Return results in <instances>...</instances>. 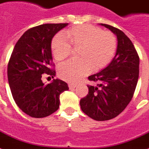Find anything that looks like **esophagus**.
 <instances>
[{
	"label": "esophagus",
	"mask_w": 149,
	"mask_h": 149,
	"mask_svg": "<svg viewBox=\"0 0 149 149\" xmlns=\"http://www.w3.org/2000/svg\"><path fill=\"white\" fill-rule=\"evenodd\" d=\"M68 87L70 89H74L76 87V85H74V84H68Z\"/></svg>",
	"instance_id": "obj_1"
}]
</instances>
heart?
Wrapping results in <instances>:
<instances>
[{
  "mask_svg": "<svg viewBox=\"0 0 149 149\" xmlns=\"http://www.w3.org/2000/svg\"><path fill=\"white\" fill-rule=\"evenodd\" d=\"M81 47L78 61H69L60 65L59 76L71 83H76L89 73L92 69L100 71L107 66L116 49L115 36L89 25L74 26L53 39L51 49L56 61L69 56L71 46Z\"/></svg>",
  "mask_w": 149,
  "mask_h": 149,
  "instance_id": "obj_1",
  "label": "heart"
}]
</instances>
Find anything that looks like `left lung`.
<instances>
[{
  "instance_id": "left-lung-1",
  "label": "left lung",
  "mask_w": 149,
  "mask_h": 149,
  "mask_svg": "<svg viewBox=\"0 0 149 149\" xmlns=\"http://www.w3.org/2000/svg\"><path fill=\"white\" fill-rule=\"evenodd\" d=\"M116 36L117 47L112 61L102 71L88 77L97 86L88 85V94L80 100L81 109L95 120L116 117L131 102L139 76V56L131 40L121 30L100 24Z\"/></svg>"
}]
</instances>
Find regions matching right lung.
<instances>
[{
    "label": "right lung",
    "mask_w": 149,
    "mask_h": 149,
    "mask_svg": "<svg viewBox=\"0 0 149 149\" xmlns=\"http://www.w3.org/2000/svg\"><path fill=\"white\" fill-rule=\"evenodd\" d=\"M67 23L43 24L23 34L14 47L8 65V78L15 102L25 114L42 118L56 112L60 95L68 85L59 78L45 85L42 74L54 78L51 42L54 36L68 26Z\"/></svg>",
    "instance_id": "add662e5"
}]
</instances>
